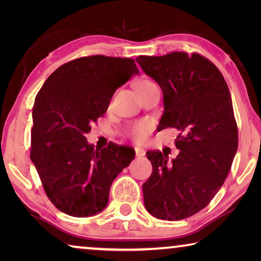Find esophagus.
<instances>
[{
    "mask_svg": "<svg viewBox=\"0 0 261 261\" xmlns=\"http://www.w3.org/2000/svg\"><path fill=\"white\" fill-rule=\"evenodd\" d=\"M135 155H137V156H144L145 155V151L142 148L135 147Z\"/></svg>",
    "mask_w": 261,
    "mask_h": 261,
    "instance_id": "34e87169",
    "label": "esophagus"
}]
</instances>
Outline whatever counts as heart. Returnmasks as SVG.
Returning <instances> with one entry per match:
<instances>
[{"instance_id":"b5f03b06","label":"heart","mask_w":261,"mask_h":261,"mask_svg":"<svg viewBox=\"0 0 261 261\" xmlns=\"http://www.w3.org/2000/svg\"><path fill=\"white\" fill-rule=\"evenodd\" d=\"M154 83H152V82L149 81H140L137 83V89L141 88H145V87H148V85H152ZM151 123L147 122V121H140V122L133 124V126L130 127L129 129V135L132 138L134 139L137 142H142L146 140V138L148 137L149 132H151Z\"/></svg>"}]
</instances>
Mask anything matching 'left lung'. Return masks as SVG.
<instances>
[{"instance_id": "left-lung-1", "label": "left lung", "mask_w": 261, "mask_h": 261, "mask_svg": "<svg viewBox=\"0 0 261 261\" xmlns=\"http://www.w3.org/2000/svg\"><path fill=\"white\" fill-rule=\"evenodd\" d=\"M144 72L162 88L164 113L159 129L180 132L172 162L159 151L146 153L152 174L142 184L147 212L178 221L205 208L229 173L238 151V126L222 73L198 53L139 56Z\"/></svg>"}]
</instances>
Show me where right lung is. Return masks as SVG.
Instances as JSON below:
<instances>
[{
    "instance_id": "1",
    "label": "right lung",
    "mask_w": 261,
    "mask_h": 261,
    "mask_svg": "<svg viewBox=\"0 0 261 261\" xmlns=\"http://www.w3.org/2000/svg\"><path fill=\"white\" fill-rule=\"evenodd\" d=\"M138 73L130 58L83 57L58 67L38 92L31 160L60 212L74 217L101 213L114 179L134 159L133 148L113 142L95 149L85 134L105 115L116 89Z\"/></svg>"
}]
</instances>
